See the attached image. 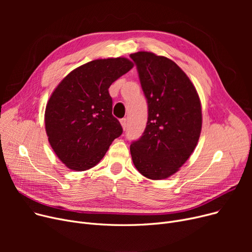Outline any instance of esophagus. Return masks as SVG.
I'll list each match as a JSON object with an SVG mask.
<instances>
[{
    "instance_id": "obj_1",
    "label": "esophagus",
    "mask_w": 252,
    "mask_h": 252,
    "mask_svg": "<svg viewBox=\"0 0 252 252\" xmlns=\"http://www.w3.org/2000/svg\"><path fill=\"white\" fill-rule=\"evenodd\" d=\"M121 125H122L123 128L126 129V126H127V124H126V118H122V119H121Z\"/></svg>"
}]
</instances>
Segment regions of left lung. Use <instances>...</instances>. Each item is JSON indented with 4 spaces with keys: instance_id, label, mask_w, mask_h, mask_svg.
<instances>
[{
    "instance_id": "1",
    "label": "left lung",
    "mask_w": 252,
    "mask_h": 252,
    "mask_svg": "<svg viewBox=\"0 0 252 252\" xmlns=\"http://www.w3.org/2000/svg\"><path fill=\"white\" fill-rule=\"evenodd\" d=\"M141 87L148 103V121L142 137L130 144L139 173L151 180L176 174L188 160L199 140L201 103L197 91L179 66L164 56L137 52Z\"/></svg>"
}]
</instances>
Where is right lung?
<instances>
[{
    "label": "right lung",
    "instance_id": "1",
    "mask_svg": "<svg viewBox=\"0 0 252 252\" xmlns=\"http://www.w3.org/2000/svg\"><path fill=\"white\" fill-rule=\"evenodd\" d=\"M133 66L124 57L93 60L68 73L52 93L45 112L46 131L52 149L68 168L94 167L123 134L112 115L108 89Z\"/></svg>",
    "mask_w": 252,
    "mask_h": 252
}]
</instances>
